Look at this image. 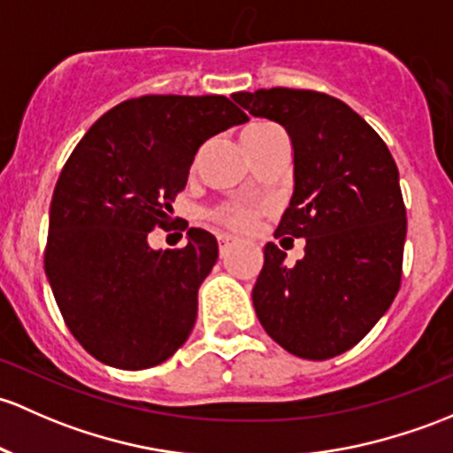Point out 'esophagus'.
Returning a JSON list of instances; mask_svg holds the SVG:
<instances>
[{"label": "esophagus", "instance_id": "1", "mask_svg": "<svg viewBox=\"0 0 453 453\" xmlns=\"http://www.w3.org/2000/svg\"><path fill=\"white\" fill-rule=\"evenodd\" d=\"M232 242H234V239H232V236L219 234V251H221V258L227 254V250H230V247H232Z\"/></svg>", "mask_w": 453, "mask_h": 453}]
</instances>
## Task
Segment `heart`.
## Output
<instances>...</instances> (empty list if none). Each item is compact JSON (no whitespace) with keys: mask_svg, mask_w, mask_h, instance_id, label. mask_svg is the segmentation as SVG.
Wrapping results in <instances>:
<instances>
[{"mask_svg":"<svg viewBox=\"0 0 453 453\" xmlns=\"http://www.w3.org/2000/svg\"><path fill=\"white\" fill-rule=\"evenodd\" d=\"M273 132H280V127L273 126V123H254V126H250L242 132V145H245L247 151L254 150L256 145H260V142H263L269 134H273ZM260 212H263V206H258V203L226 202L221 203V206L212 208L211 219L217 221L219 226H226L236 232H245L254 226L256 219L260 217Z\"/></svg>","mask_w":453,"mask_h":453,"instance_id":"obj_1","label":"heart"}]
</instances>
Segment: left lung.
I'll return each mask as SVG.
<instances>
[{
    "mask_svg": "<svg viewBox=\"0 0 453 453\" xmlns=\"http://www.w3.org/2000/svg\"><path fill=\"white\" fill-rule=\"evenodd\" d=\"M232 97L288 132L295 190L275 239H306L293 266L266 242L256 314L293 356L334 358L369 334L402 287L408 221L397 165L378 132L332 95L275 87Z\"/></svg>",
    "mask_w": 453,
    "mask_h": 453,
    "instance_id": "8db88e82",
    "label": "left lung"
}]
</instances>
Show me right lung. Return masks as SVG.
<instances>
[{"instance_id": "1", "label": "right lung", "mask_w": 453, "mask_h": 453, "mask_svg": "<svg viewBox=\"0 0 453 453\" xmlns=\"http://www.w3.org/2000/svg\"><path fill=\"white\" fill-rule=\"evenodd\" d=\"M247 119L223 95H142L71 151L51 197L45 273L66 327L99 363L150 369L188 339L217 239L190 227L184 247L154 251L147 234L171 221L199 147Z\"/></svg>"}]
</instances>
